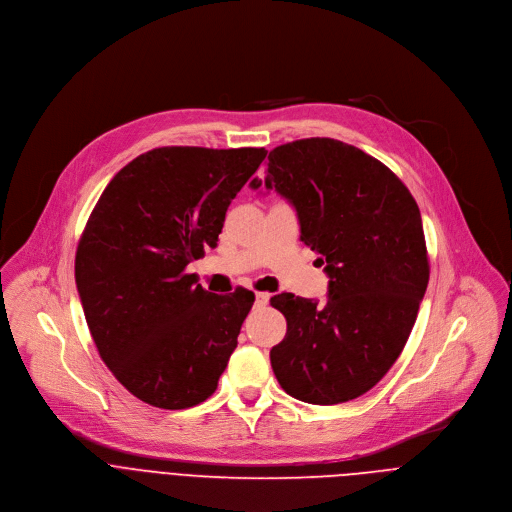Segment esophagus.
Instances as JSON below:
<instances>
[{
    "instance_id": "34e87169",
    "label": "esophagus",
    "mask_w": 512,
    "mask_h": 512,
    "mask_svg": "<svg viewBox=\"0 0 512 512\" xmlns=\"http://www.w3.org/2000/svg\"><path fill=\"white\" fill-rule=\"evenodd\" d=\"M267 302H269V294H267V291H257V294H255V304H257L259 308H263V306H267Z\"/></svg>"
}]
</instances>
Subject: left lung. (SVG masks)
<instances>
[{
  "instance_id": "1",
  "label": "left lung",
  "mask_w": 512,
  "mask_h": 512,
  "mask_svg": "<svg viewBox=\"0 0 512 512\" xmlns=\"http://www.w3.org/2000/svg\"><path fill=\"white\" fill-rule=\"evenodd\" d=\"M265 188L294 204L302 241L320 253L328 302L279 294L287 322L271 348L281 389L336 405L371 391L399 358L429 281L421 214L407 186L379 160L330 137L277 145ZM255 178L251 188L257 190Z\"/></svg>"
}]
</instances>
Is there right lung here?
<instances>
[{
	"label": "right lung",
	"mask_w": 512,
	"mask_h": 512,
	"mask_svg": "<svg viewBox=\"0 0 512 512\" xmlns=\"http://www.w3.org/2000/svg\"><path fill=\"white\" fill-rule=\"evenodd\" d=\"M265 154L156 148L113 176L89 216L75 257L85 318L109 371L143 403L194 407L227 369L255 294H210L186 267L216 247Z\"/></svg>",
	"instance_id": "right-lung-1"
}]
</instances>
